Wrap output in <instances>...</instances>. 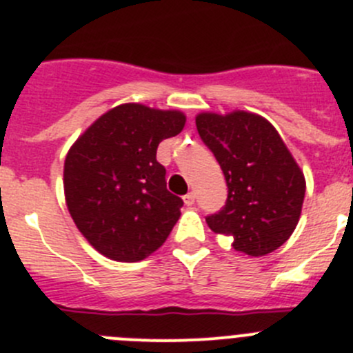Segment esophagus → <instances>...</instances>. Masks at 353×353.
Masks as SVG:
<instances>
[{"label": "esophagus", "instance_id": "34e87169", "mask_svg": "<svg viewBox=\"0 0 353 353\" xmlns=\"http://www.w3.org/2000/svg\"><path fill=\"white\" fill-rule=\"evenodd\" d=\"M183 202H185V204H187V205L194 204V202H195V194H194V192H188V194L183 197Z\"/></svg>", "mask_w": 353, "mask_h": 353}]
</instances>
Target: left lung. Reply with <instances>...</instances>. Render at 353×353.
<instances>
[{
	"instance_id": "obj_1",
	"label": "left lung",
	"mask_w": 353,
	"mask_h": 353,
	"mask_svg": "<svg viewBox=\"0 0 353 353\" xmlns=\"http://www.w3.org/2000/svg\"><path fill=\"white\" fill-rule=\"evenodd\" d=\"M202 142L225 175L228 197L205 216L214 233L233 236V249L266 256L294 233L305 195V178L276 128L247 111L195 118Z\"/></svg>"
}]
</instances>
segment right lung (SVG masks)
I'll list each match as a JSON object with an SVG mask.
<instances>
[{"instance_id": "right-lung-1", "label": "right lung", "mask_w": 353, "mask_h": 353, "mask_svg": "<svg viewBox=\"0 0 353 353\" xmlns=\"http://www.w3.org/2000/svg\"><path fill=\"white\" fill-rule=\"evenodd\" d=\"M183 125L180 111L128 103L97 118L72 145L63 172L66 205L97 252L137 263L168 239L183 201L166 188L156 151Z\"/></svg>"}]
</instances>
